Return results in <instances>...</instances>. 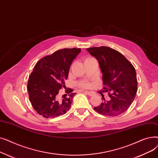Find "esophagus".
<instances>
[{
  "mask_svg": "<svg viewBox=\"0 0 158 158\" xmlns=\"http://www.w3.org/2000/svg\"><path fill=\"white\" fill-rule=\"evenodd\" d=\"M85 94H86L87 95H88L89 96H93V95H94V94L93 92H88V91H85Z\"/></svg>",
  "mask_w": 158,
  "mask_h": 158,
  "instance_id": "34e87169",
  "label": "esophagus"
}]
</instances>
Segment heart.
<instances>
[{"label":"heart","mask_w":158,"mask_h":158,"mask_svg":"<svg viewBox=\"0 0 158 158\" xmlns=\"http://www.w3.org/2000/svg\"><path fill=\"white\" fill-rule=\"evenodd\" d=\"M89 59H90L89 57L86 58V59L85 60V61H86V60H89ZM78 85H79L80 87H82V88H88V87L89 86V83L88 82H87V81H80V82H78Z\"/></svg>","instance_id":"heart-1"}]
</instances>
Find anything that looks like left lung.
Masks as SVG:
<instances>
[{"instance_id": "left-lung-1", "label": "left lung", "mask_w": 158, "mask_h": 158, "mask_svg": "<svg viewBox=\"0 0 158 158\" xmlns=\"http://www.w3.org/2000/svg\"><path fill=\"white\" fill-rule=\"evenodd\" d=\"M98 61L102 75L104 92L108 101L102 97V102L94 110L107 117H118L126 111L135 98L138 82L135 67L120 52L108 47L86 49Z\"/></svg>"}]
</instances>
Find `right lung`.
<instances>
[{
	"instance_id": "right-lung-1",
	"label": "right lung",
	"mask_w": 158,
	"mask_h": 158,
	"mask_svg": "<svg viewBox=\"0 0 158 158\" xmlns=\"http://www.w3.org/2000/svg\"><path fill=\"white\" fill-rule=\"evenodd\" d=\"M81 48H63L44 57L35 66L29 77L27 90L33 108L45 118H54L65 114L71 106L76 93L69 89L59 98V90L66 88L64 81L72 61ZM67 97H66L65 96Z\"/></svg>"
}]
</instances>
